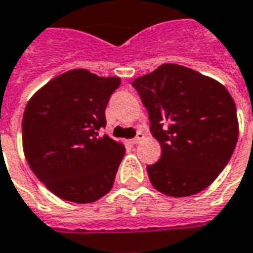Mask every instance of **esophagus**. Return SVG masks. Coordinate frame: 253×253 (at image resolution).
Wrapping results in <instances>:
<instances>
[{
    "label": "esophagus",
    "mask_w": 253,
    "mask_h": 253,
    "mask_svg": "<svg viewBox=\"0 0 253 253\" xmlns=\"http://www.w3.org/2000/svg\"><path fill=\"white\" fill-rule=\"evenodd\" d=\"M144 138H145L144 134H142L141 131H138V132H137V135H135V138H132L130 142H131L132 145H137V144H139V142H141V141H142Z\"/></svg>",
    "instance_id": "obj_1"
}]
</instances>
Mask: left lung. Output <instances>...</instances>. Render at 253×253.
Here are the masks:
<instances>
[{"instance_id":"left-lung-1","label":"left lung","mask_w":253,"mask_h":253,"mask_svg":"<svg viewBox=\"0 0 253 253\" xmlns=\"http://www.w3.org/2000/svg\"><path fill=\"white\" fill-rule=\"evenodd\" d=\"M152 135L162 146L146 167L153 188L171 197L204 190L229 163L238 139L236 104L225 86L178 64L135 78Z\"/></svg>"}]
</instances>
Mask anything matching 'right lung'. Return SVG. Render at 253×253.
Masks as SVG:
<instances>
[{"label": "right lung", "mask_w": 253, "mask_h": 253, "mask_svg": "<svg viewBox=\"0 0 253 253\" xmlns=\"http://www.w3.org/2000/svg\"><path fill=\"white\" fill-rule=\"evenodd\" d=\"M121 78L71 70L53 78L30 98L23 114V151L30 169L53 194L78 204L108 193L125 146L105 127L109 97Z\"/></svg>", "instance_id": "add662e5"}]
</instances>
